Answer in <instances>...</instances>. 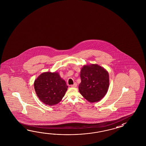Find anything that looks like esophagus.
<instances>
[{
	"instance_id": "34e87169",
	"label": "esophagus",
	"mask_w": 146,
	"mask_h": 146,
	"mask_svg": "<svg viewBox=\"0 0 146 146\" xmlns=\"http://www.w3.org/2000/svg\"><path fill=\"white\" fill-rule=\"evenodd\" d=\"M77 83H74V84H72V85H71V87H72V88H75V87H77Z\"/></svg>"
}]
</instances>
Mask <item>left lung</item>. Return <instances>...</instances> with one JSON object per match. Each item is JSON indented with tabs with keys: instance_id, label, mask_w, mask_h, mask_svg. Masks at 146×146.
<instances>
[{
	"instance_id": "obj_1",
	"label": "left lung",
	"mask_w": 146,
	"mask_h": 146,
	"mask_svg": "<svg viewBox=\"0 0 146 146\" xmlns=\"http://www.w3.org/2000/svg\"><path fill=\"white\" fill-rule=\"evenodd\" d=\"M81 94L89 102H98L106 96L109 87V72L97 64L84 65L81 69Z\"/></svg>"
}]
</instances>
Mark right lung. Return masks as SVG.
Instances as JSON below:
<instances>
[{
  "label": "right lung",
  "instance_id": "obj_1",
  "mask_svg": "<svg viewBox=\"0 0 146 146\" xmlns=\"http://www.w3.org/2000/svg\"><path fill=\"white\" fill-rule=\"evenodd\" d=\"M34 87L39 99L50 106L60 102L68 89L65 81L57 72L41 74L34 81Z\"/></svg>",
  "mask_w": 146,
  "mask_h": 146
}]
</instances>
